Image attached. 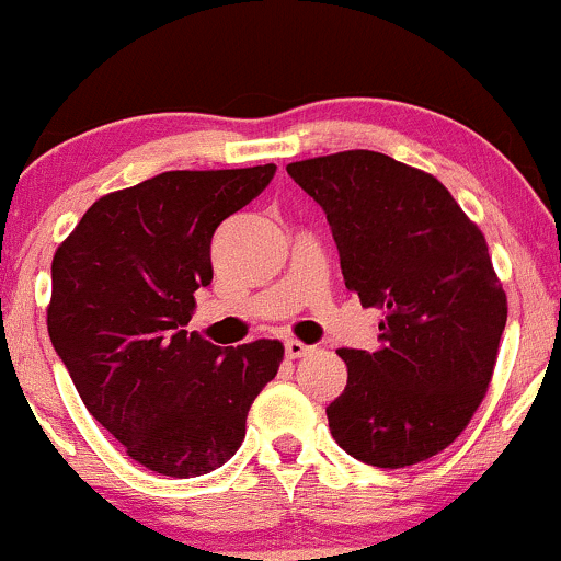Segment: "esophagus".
<instances>
[{"mask_svg":"<svg viewBox=\"0 0 561 561\" xmlns=\"http://www.w3.org/2000/svg\"><path fill=\"white\" fill-rule=\"evenodd\" d=\"M310 353H312V347L305 345V342H299V340H288L286 342L288 358H305V355H310Z\"/></svg>","mask_w":561,"mask_h":561,"instance_id":"obj_1","label":"esophagus"}]
</instances>
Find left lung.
I'll return each mask as SVG.
<instances>
[{
    "mask_svg": "<svg viewBox=\"0 0 561 561\" xmlns=\"http://www.w3.org/2000/svg\"><path fill=\"white\" fill-rule=\"evenodd\" d=\"M286 171L327 214L345 286L385 316L375 353L340 351L331 436L377 468L438 455L484 399L508 318L484 234L438 179L388 154L351 149Z\"/></svg>",
    "mask_w": 561,
    "mask_h": 561,
    "instance_id": "1",
    "label": "left lung"
}]
</instances>
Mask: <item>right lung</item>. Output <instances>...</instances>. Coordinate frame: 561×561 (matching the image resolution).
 Instances as JSON below:
<instances>
[{"mask_svg": "<svg viewBox=\"0 0 561 561\" xmlns=\"http://www.w3.org/2000/svg\"><path fill=\"white\" fill-rule=\"evenodd\" d=\"M275 165L165 171L85 210L53 256L47 331L88 412L149 471L225 466L283 345L216 347L186 334L214 280L216 227L273 182Z\"/></svg>", "mask_w": 561, "mask_h": 561, "instance_id": "add662e5", "label": "right lung"}]
</instances>
